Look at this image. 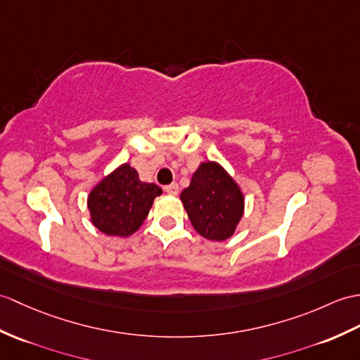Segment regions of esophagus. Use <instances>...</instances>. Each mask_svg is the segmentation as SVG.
I'll list each match as a JSON object with an SVG mask.
<instances>
[{
    "mask_svg": "<svg viewBox=\"0 0 360 360\" xmlns=\"http://www.w3.org/2000/svg\"><path fill=\"white\" fill-rule=\"evenodd\" d=\"M164 190H165V193H169L170 196H176L179 193V186L176 182H173V184H170V186H165Z\"/></svg>",
    "mask_w": 360,
    "mask_h": 360,
    "instance_id": "esophagus-1",
    "label": "esophagus"
}]
</instances>
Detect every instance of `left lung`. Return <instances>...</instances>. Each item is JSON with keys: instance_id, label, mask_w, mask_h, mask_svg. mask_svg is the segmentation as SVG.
Listing matches in <instances>:
<instances>
[{"instance_id": "8db88e82", "label": "left lung", "mask_w": 360, "mask_h": 360, "mask_svg": "<svg viewBox=\"0 0 360 360\" xmlns=\"http://www.w3.org/2000/svg\"><path fill=\"white\" fill-rule=\"evenodd\" d=\"M188 219L208 240H227L244 216L245 196L239 184L216 161L200 162L181 193Z\"/></svg>"}]
</instances>
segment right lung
I'll list each match as a JSON object with an SVG mask.
<instances>
[{"mask_svg": "<svg viewBox=\"0 0 360 360\" xmlns=\"http://www.w3.org/2000/svg\"><path fill=\"white\" fill-rule=\"evenodd\" d=\"M161 195V187L142 182L136 169L129 162L121 164L90 190V221L107 236L129 238L139 230L155 198Z\"/></svg>", "mask_w": 360, "mask_h": 360, "instance_id": "1", "label": "right lung"}]
</instances>
